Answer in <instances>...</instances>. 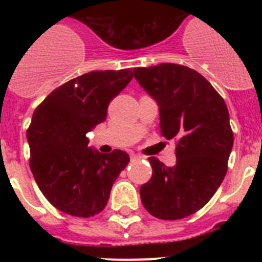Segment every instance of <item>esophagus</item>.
Returning a JSON list of instances; mask_svg holds the SVG:
<instances>
[{"mask_svg":"<svg viewBox=\"0 0 262 262\" xmlns=\"http://www.w3.org/2000/svg\"><path fill=\"white\" fill-rule=\"evenodd\" d=\"M142 159V156H139V155H135V154H131V161H136V160H140Z\"/></svg>","mask_w":262,"mask_h":262,"instance_id":"obj_1","label":"esophagus"}]
</instances>
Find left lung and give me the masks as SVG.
Masks as SVG:
<instances>
[{
    "instance_id": "obj_1",
    "label": "left lung",
    "mask_w": 262,
    "mask_h": 262,
    "mask_svg": "<svg viewBox=\"0 0 262 262\" xmlns=\"http://www.w3.org/2000/svg\"><path fill=\"white\" fill-rule=\"evenodd\" d=\"M133 76L159 106L161 135L178 139L173 168L149 157L154 173L140 198L154 216L182 219L202 209L224 180L233 145L228 108L209 81L187 67L164 62L133 69Z\"/></svg>"
}]
</instances>
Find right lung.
Masks as SVG:
<instances>
[{
    "mask_svg": "<svg viewBox=\"0 0 262 262\" xmlns=\"http://www.w3.org/2000/svg\"><path fill=\"white\" fill-rule=\"evenodd\" d=\"M131 78V69L89 72L53 90L34 111L27 129L30 168L60 211L89 217L105 209L129 156L120 149L101 154L88 145L86 134L105 122L108 103Z\"/></svg>",
    "mask_w": 262,
    "mask_h": 262,
    "instance_id": "right-lung-1",
    "label": "right lung"
}]
</instances>
